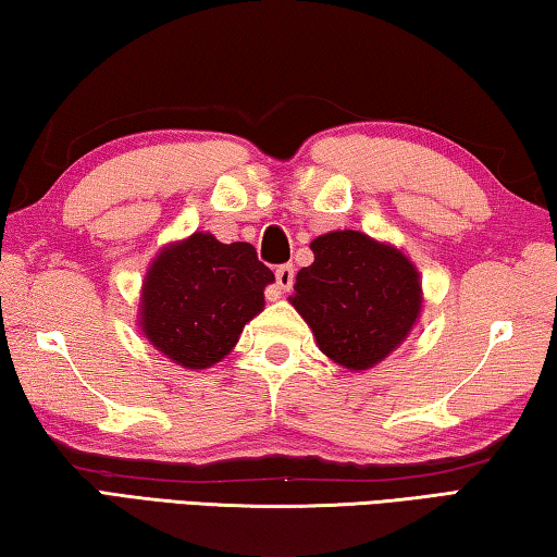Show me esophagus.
<instances>
[{
	"instance_id": "esophagus-1",
	"label": "esophagus",
	"mask_w": 557,
	"mask_h": 557,
	"mask_svg": "<svg viewBox=\"0 0 557 557\" xmlns=\"http://www.w3.org/2000/svg\"><path fill=\"white\" fill-rule=\"evenodd\" d=\"M294 278H296V269L290 267V263H284V267L276 269V284L281 290H288L294 286Z\"/></svg>"
}]
</instances>
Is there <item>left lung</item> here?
<instances>
[{
    "instance_id": "obj_1",
    "label": "left lung",
    "mask_w": 557,
    "mask_h": 557,
    "mask_svg": "<svg viewBox=\"0 0 557 557\" xmlns=\"http://www.w3.org/2000/svg\"><path fill=\"white\" fill-rule=\"evenodd\" d=\"M313 263L296 273L290 306L321 348L348 370L375 368L422 313L414 263L392 244L343 230L311 242Z\"/></svg>"
}]
</instances>
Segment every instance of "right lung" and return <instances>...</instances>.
Returning a JSON list of instances; mask_svg holds the SVG:
<instances>
[{"instance_id": "add662e5", "label": "right lung", "mask_w": 557, "mask_h": 557, "mask_svg": "<svg viewBox=\"0 0 557 557\" xmlns=\"http://www.w3.org/2000/svg\"><path fill=\"white\" fill-rule=\"evenodd\" d=\"M269 267L246 242L222 244L195 232L162 249L143 281L140 331L165 358L187 370L230 355L244 325L263 311Z\"/></svg>"}]
</instances>
